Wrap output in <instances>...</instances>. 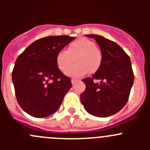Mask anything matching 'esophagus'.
I'll return each mask as SVG.
<instances>
[{"mask_svg": "<svg viewBox=\"0 0 150 150\" xmlns=\"http://www.w3.org/2000/svg\"><path fill=\"white\" fill-rule=\"evenodd\" d=\"M76 82H77V80H76V79H71V83H72L73 85L75 84V83H76Z\"/></svg>", "mask_w": 150, "mask_h": 150, "instance_id": "1", "label": "esophagus"}]
</instances>
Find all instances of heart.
Masks as SVG:
<instances>
[{
  "instance_id": "1",
  "label": "heart",
  "mask_w": 150,
  "mask_h": 150,
  "mask_svg": "<svg viewBox=\"0 0 150 150\" xmlns=\"http://www.w3.org/2000/svg\"><path fill=\"white\" fill-rule=\"evenodd\" d=\"M73 66L67 72V75L80 77L88 73L94 74L101 65L102 52L94 41L81 38L69 44L67 51L62 50L56 55L57 67L62 72H66L71 64Z\"/></svg>"
}]
</instances>
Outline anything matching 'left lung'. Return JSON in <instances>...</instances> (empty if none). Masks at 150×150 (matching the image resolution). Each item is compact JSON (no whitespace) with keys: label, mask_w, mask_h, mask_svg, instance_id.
<instances>
[{"label":"left lung","mask_w":150,"mask_h":150,"mask_svg":"<svg viewBox=\"0 0 150 150\" xmlns=\"http://www.w3.org/2000/svg\"><path fill=\"white\" fill-rule=\"evenodd\" d=\"M98 43L102 52L100 68L91 77L83 79L86 89L80 100L86 110L98 117H107L122 109L134 83L130 58L117 43L104 37L88 34ZM99 79L100 83H94Z\"/></svg>","instance_id":"8db88e82"}]
</instances>
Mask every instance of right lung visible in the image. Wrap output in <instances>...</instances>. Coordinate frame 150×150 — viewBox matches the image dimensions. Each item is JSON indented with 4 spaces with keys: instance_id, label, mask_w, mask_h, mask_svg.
<instances>
[{
    "instance_id": "add662e5",
    "label": "right lung",
    "mask_w": 150,
    "mask_h": 150,
    "mask_svg": "<svg viewBox=\"0 0 150 150\" xmlns=\"http://www.w3.org/2000/svg\"><path fill=\"white\" fill-rule=\"evenodd\" d=\"M75 39L50 36L29 45L16 60L12 79L18 104L28 114L43 118L55 112L72 87L71 79L57 67L56 55Z\"/></svg>"
}]
</instances>
